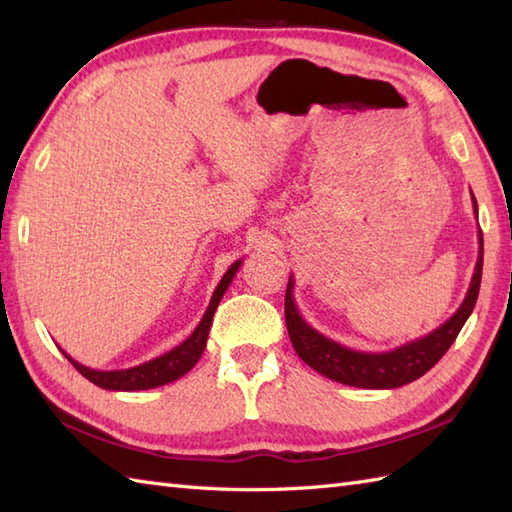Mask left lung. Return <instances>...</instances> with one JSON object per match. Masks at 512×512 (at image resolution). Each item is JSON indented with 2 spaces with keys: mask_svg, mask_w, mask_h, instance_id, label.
Returning <instances> with one entry per match:
<instances>
[{
  "mask_svg": "<svg viewBox=\"0 0 512 512\" xmlns=\"http://www.w3.org/2000/svg\"><path fill=\"white\" fill-rule=\"evenodd\" d=\"M473 209L477 215L475 195H473ZM477 237H480V253H477L475 273L462 306L455 310L453 317L449 321H444L440 328L389 352H378V354L358 352L314 330L297 310L295 297H292L295 279L290 277L288 288H286V325H288L292 347H295V352L299 354L301 361L310 365L312 369H317V372L323 374L325 378L336 380V383H343L350 387H363V389H394V387L413 383V380L420 378L422 374H427L429 369L436 365L444 354H447L453 341L458 339L462 325L471 317L477 295H480L482 264H484L482 231L477 233Z\"/></svg>",
  "mask_w": 512,
  "mask_h": 512,
  "instance_id": "8db88e82",
  "label": "left lung"
}]
</instances>
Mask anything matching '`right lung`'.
<instances>
[{
	"label": "right lung",
	"mask_w": 512,
	"mask_h": 512,
	"mask_svg": "<svg viewBox=\"0 0 512 512\" xmlns=\"http://www.w3.org/2000/svg\"><path fill=\"white\" fill-rule=\"evenodd\" d=\"M239 266H242V259H239V262H235L231 268L226 270L222 281L213 290L209 308H206L202 321L198 323V328L191 332L189 339H184L180 345L173 347V350H169L167 354H162L158 358H151V361L140 363L136 367L110 369V372H105V369L85 367L79 361H74V358L68 352H63L65 358H68V361L76 369H79V374H83L85 378L90 380V383H94L96 387H101V389L140 391V389H154V387H160V385L173 383V380H178L180 376L187 374L189 369L200 361V356H202L204 347H206V339H209L213 314H215L217 306H220L226 288L231 286V281L239 270Z\"/></svg>",
	"instance_id": "add662e5"
}]
</instances>
